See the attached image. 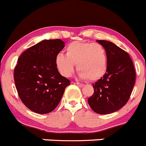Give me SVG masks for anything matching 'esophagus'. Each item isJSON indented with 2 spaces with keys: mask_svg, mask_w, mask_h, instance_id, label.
<instances>
[{
  "mask_svg": "<svg viewBox=\"0 0 146 146\" xmlns=\"http://www.w3.org/2000/svg\"><path fill=\"white\" fill-rule=\"evenodd\" d=\"M76 84H77V85L79 87H84V84H81V83H76Z\"/></svg>",
  "mask_w": 146,
  "mask_h": 146,
  "instance_id": "1",
  "label": "esophagus"
}]
</instances>
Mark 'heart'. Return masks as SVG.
Masks as SVG:
<instances>
[{
  "instance_id": "b5f03b06",
  "label": "heart",
  "mask_w": 146,
  "mask_h": 146,
  "mask_svg": "<svg viewBox=\"0 0 146 146\" xmlns=\"http://www.w3.org/2000/svg\"><path fill=\"white\" fill-rule=\"evenodd\" d=\"M66 55L59 53L55 57V65L62 76L70 77L74 72L75 65L79 77L95 81L105 75L107 68V54L99 43L74 41L68 44Z\"/></svg>"
}]
</instances>
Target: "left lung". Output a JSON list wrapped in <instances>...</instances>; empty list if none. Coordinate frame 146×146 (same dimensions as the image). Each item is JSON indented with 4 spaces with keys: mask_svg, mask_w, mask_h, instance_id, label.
Masks as SVG:
<instances>
[{
    "mask_svg": "<svg viewBox=\"0 0 146 146\" xmlns=\"http://www.w3.org/2000/svg\"><path fill=\"white\" fill-rule=\"evenodd\" d=\"M97 42L107 51V73L92 84L94 93L88 103L97 114H108L127 104L135 82V70L127 52L109 41Z\"/></svg>",
    "mask_w": 146,
    "mask_h": 146,
    "instance_id": "left-lung-1",
    "label": "left lung"
}]
</instances>
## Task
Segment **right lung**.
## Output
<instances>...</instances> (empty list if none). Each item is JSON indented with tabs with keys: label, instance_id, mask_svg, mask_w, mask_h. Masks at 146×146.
<instances>
[{
	"label": "right lung",
	"instance_id": "1",
	"mask_svg": "<svg viewBox=\"0 0 146 146\" xmlns=\"http://www.w3.org/2000/svg\"><path fill=\"white\" fill-rule=\"evenodd\" d=\"M64 47L61 39H45L27 49L18 59L13 74L16 90L24 105L34 112L53 111L70 85L54 62Z\"/></svg>",
	"mask_w": 146,
	"mask_h": 146
}]
</instances>
